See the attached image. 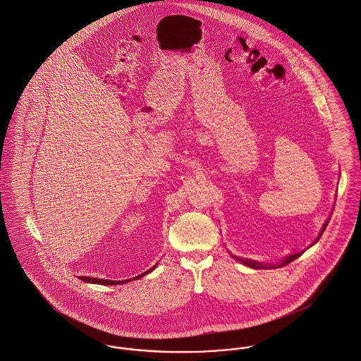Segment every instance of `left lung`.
<instances>
[{"instance_id":"8db88e82","label":"left lung","mask_w":361,"mask_h":361,"mask_svg":"<svg viewBox=\"0 0 361 361\" xmlns=\"http://www.w3.org/2000/svg\"><path fill=\"white\" fill-rule=\"evenodd\" d=\"M329 221H330V219H329L327 221L324 222V225H323V228H322V231H320L319 236L314 239V242H313L310 246H313L314 243H317V240L322 238V235H323L324 229H326V228H327V225H329ZM310 246H309V247H310ZM309 247H307V249H309ZM304 251H305V250H302V251H300V252H297V254H291V255L286 257L284 259H281L279 264H275V265H272V264H262V262H258V261H254V259H249V258H240V257H236V255H232V257H233L236 261L242 262L243 265H246V267H249V268H252V269H272V268H280V267H284V265L290 264L291 261H294V259H297L298 257H301V255L304 254Z\"/></svg>"}]
</instances>
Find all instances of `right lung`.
Masks as SVG:
<instances>
[{
	"instance_id": "add662e5",
	"label": "right lung",
	"mask_w": 361,
	"mask_h": 361,
	"mask_svg": "<svg viewBox=\"0 0 361 361\" xmlns=\"http://www.w3.org/2000/svg\"><path fill=\"white\" fill-rule=\"evenodd\" d=\"M158 265V264H157ZM157 265L154 267V268H151V269H148L147 272H144V274H141L139 276H136V278H133V280H136V279L142 278L144 275H147V274H149L151 271H154L155 268H157ZM81 280L83 281H87V283H94V284H103V286H112V284H122V283H128V281H130L132 279H129V280H122V281H116V280H103V279H96V278H86V276H81Z\"/></svg>"
}]
</instances>
